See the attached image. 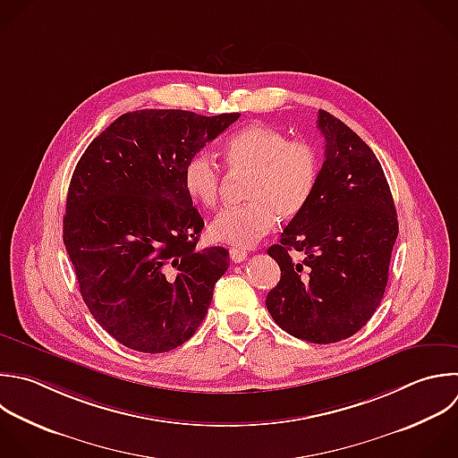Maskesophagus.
<instances>
[{
    "instance_id": "esophagus-1",
    "label": "esophagus",
    "mask_w": 458,
    "mask_h": 458,
    "mask_svg": "<svg viewBox=\"0 0 458 458\" xmlns=\"http://www.w3.org/2000/svg\"><path fill=\"white\" fill-rule=\"evenodd\" d=\"M229 256H231V259H233L234 263H242V261L247 259L245 249H240V247H231V249H229Z\"/></svg>"
}]
</instances>
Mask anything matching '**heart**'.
I'll use <instances>...</instances> for the list:
<instances>
[{
	"label": "heart",
	"mask_w": 458,
	"mask_h": 458,
	"mask_svg": "<svg viewBox=\"0 0 458 458\" xmlns=\"http://www.w3.org/2000/svg\"><path fill=\"white\" fill-rule=\"evenodd\" d=\"M224 159L231 172L247 174L245 204L220 211L209 224L215 242L250 247L267 236L277 218H295L310 202L320 174V154L304 140H290L284 132L250 123L236 131L224 145ZM222 170L208 154H195L184 166L182 184L190 200L215 208L220 197Z\"/></svg>",
	"instance_id": "heart-1"
}]
</instances>
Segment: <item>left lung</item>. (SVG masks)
Returning <instances> with one entry per match:
<instances>
[{"label":"left lung","mask_w":458,"mask_h":458,"mask_svg":"<svg viewBox=\"0 0 458 458\" xmlns=\"http://www.w3.org/2000/svg\"><path fill=\"white\" fill-rule=\"evenodd\" d=\"M324 165L306 208L268 249L281 279L267 295L276 324L295 338L333 344L360 331L379 306L397 215L383 168L344 122L318 111ZM302 251L293 262L289 252Z\"/></svg>","instance_id":"1"}]
</instances>
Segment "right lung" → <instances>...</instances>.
Instances as JSON below:
<instances>
[{"label": "right lung", "mask_w": 458, "mask_h": 458, "mask_svg": "<svg viewBox=\"0 0 458 458\" xmlns=\"http://www.w3.org/2000/svg\"><path fill=\"white\" fill-rule=\"evenodd\" d=\"M238 118L127 113L91 141L73 172L63 240L86 306L125 347L172 351L208 313L229 252L197 249L204 220L182 172Z\"/></svg>", "instance_id": "right-lung-1"}]
</instances>
